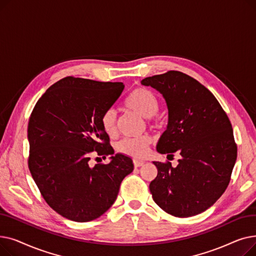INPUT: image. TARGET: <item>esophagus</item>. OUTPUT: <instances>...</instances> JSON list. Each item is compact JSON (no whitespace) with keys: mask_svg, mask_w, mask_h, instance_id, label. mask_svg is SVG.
Returning a JSON list of instances; mask_svg holds the SVG:
<instances>
[{"mask_svg":"<svg viewBox=\"0 0 256 256\" xmlns=\"http://www.w3.org/2000/svg\"><path fill=\"white\" fill-rule=\"evenodd\" d=\"M143 165H144V162H142V160H134V166H135L136 168L141 167Z\"/></svg>","mask_w":256,"mask_h":256,"instance_id":"34e87169","label":"esophagus"}]
</instances>
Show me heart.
<instances>
[{"label":"heart","mask_w":256,"mask_h":256,"mask_svg":"<svg viewBox=\"0 0 256 256\" xmlns=\"http://www.w3.org/2000/svg\"><path fill=\"white\" fill-rule=\"evenodd\" d=\"M126 109L136 113L144 118H150L158 111V102L156 98L147 89L137 88L134 90L126 100ZM100 124L102 130L108 136L113 137L116 134L117 114L114 109L106 110L102 117ZM152 138L150 136H142L139 138L124 139L119 142L117 150L120 154L134 158H141L148 152Z\"/></svg>","instance_id":"obj_1"}]
</instances>
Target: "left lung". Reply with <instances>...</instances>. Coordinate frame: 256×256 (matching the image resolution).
Listing matches in <instances>:
<instances>
[{
  "mask_svg": "<svg viewBox=\"0 0 256 256\" xmlns=\"http://www.w3.org/2000/svg\"><path fill=\"white\" fill-rule=\"evenodd\" d=\"M141 84L156 89L168 108L158 152L182 156L176 168L154 162L152 199L172 216H195L216 202L230 182L238 148L230 118L208 88L180 72L145 78Z\"/></svg>",
  "mask_w": 256,
  "mask_h": 256,
  "instance_id": "left-lung-1",
  "label": "left lung"
}]
</instances>
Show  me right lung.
<instances>
[{
	"label": "right lung",
	"instance_id": "add662e5",
	"mask_svg": "<svg viewBox=\"0 0 256 256\" xmlns=\"http://www.w3.org/2000/svg\"><path fill=\"white\" fill-rule=\"evenodd\" d=\"M124 89L121 82L66 76L44 92L31 113L29 169L46 204L66 219L100 217L134 170L130 156L114 154L100 124ZM92 154L111 155L112 162L91 168Z\"/></svg>",
	"mask_w": 256,
	"mask_h": 256
}]
</instances>
